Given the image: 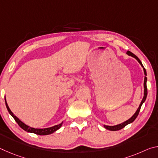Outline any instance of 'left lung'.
I'll use <instances>...</instances> for the list:
<instances>
[{"instance_id":"obj_1","label":"left lung","mask_w":158,"mask_h":158,"mask_svg":"<svg viewBox=\"0 0 158 158\" xmlns=\"http://www.w3.org/2000/svg\"><path fill=\"white\" fill-rule=\"evenodd\" d=\"M127 54L135 58V59H137V61L139 63L140 65L142 67L143 69V72H144V74H145V77H144V82H143V87H144V93H143V98L142 99V100L141 102V104L139 105V108L137 109V110L136 111V112L135 113V114L133 115V116L130 118V119H128L127 121H125L123 123H122L121 124H118V125H114V126H109V125H104V127H105L106 130H111V131H117V130H121L122 128H123L124 127L126 126L127 125L131 123H132L136 119V118L137 117V116L139 115V111H140V109L141 107V105H143V103L145 102L146 97H147V86H146V81H147V77H146V69L143 68V66L142 65V63H141V60L139 59V58L137 56L134 54L132 52H130V51H127Z\"/></svg>"}]
</instances>
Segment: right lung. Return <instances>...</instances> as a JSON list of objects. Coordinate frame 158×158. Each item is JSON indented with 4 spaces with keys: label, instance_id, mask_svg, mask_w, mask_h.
<instances>
[{
    "label": "right lung",
    "instance_id": "1",
    "mask_svg": "<svg viewBox=\"0 0 158 158\" xmlns=\"http://www.w3.org/2000/svg\"><path fill=\"white\" fill-rule=\"evenodd\" d=\"M5 105H6V107L7 109V111H8L10 114L11 115L13 118H14V119L15 120V121L17 123L18 125H19V126L22 128L23 130L26 131V132L34 133V134H36V135H50V134H52L54 132H56V131L59 129V128L62 126V124L63 122H62L61 123L58 124V125H54V126H53V127L43 128V129H39V128H34V127H29L28 125H26L25 123H23L22 121H20V120L18 118L12 113L11 110L10 109L8 105H7V103L6 102V99H5Z\"/></svg>",
    "mask_w": 158,
    "mask_h": 158
}]
</instances>
